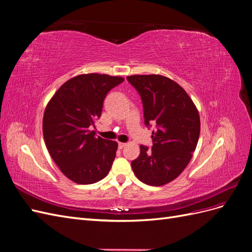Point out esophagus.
I'll list each match as a JSON object with an SVG mask.
<instances>
[{
  "label": "esophagus",
  "mask_w": 252,
  "mask_h": 252,
  "mask_svg": "<svg viewBox=\"0 0 252 252\" xmlns=\"http://www.w3.org/2000/svg\"><path fill=\"white\" fill-rule=\"evenodd\" d=\"M125 146H126V143H122V142H120V143H119V148H120V149L124 148Z\"/></svg>",
  "instance_id": "1"
}]
</instances>
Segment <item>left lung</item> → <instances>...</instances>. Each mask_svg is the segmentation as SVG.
<instances>
[{
    "label": "left lung",
    "mask_w": 252,
    "mask_h": 252,
    "mask_svg": "<svg viewBox=\"0 0 252 252\" xmlns=\"http://www.w3.org/2000/svg\"><path fill=\"white\" fill-rule=\"evenodd\" d=\"M138 90L144 108L145 124H157L150 149L140 146V156L131 162L141 182L150 186L168 184L184 171L199 141V110L177 82L161 74L128 75Z\"/></svg>",
    "instance_id": "left-lung-1"
}]
</instances>
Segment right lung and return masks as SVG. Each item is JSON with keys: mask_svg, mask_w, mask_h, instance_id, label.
Masks as SVG:
<instances>
[{"mask_svg": "<svg viewBox=\"0 0 252 252\" xmlns=\"http://www.w3.org/2000/svg\"><path fill=\"white\" fill-rule=\"evenodd\" d=\"M124 81L108 74H80L65 82L45 108L43 135L49 155L77 184L96 183L108 174L118 149L90 130L101 117L108 91Z\"/></svg>", "mask_w": 252, "mask_h": 252, "instance_id": "1", "label": "right lung"}]
</instances>
